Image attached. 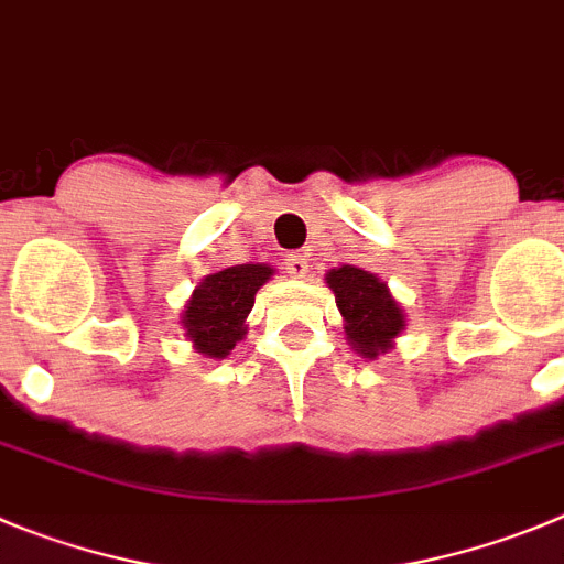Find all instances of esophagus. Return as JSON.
Masks as SVG:
<instances>
[{
    "label": "esophagus",
    "mask_w": 564,
    "mask_h": 564,
    "mask_svg": "<svg viewBox=\"0 0 564 564\" xmlns=\"http://www.w3.org/2000/svg\"><path fill=\"white\" fill-rule=\"evenodd\" d=\"M310 262H307V254H288L285 257V271L291 273V276L302 279L304 273H307Z\"/></svg>",
    "instance_id": "obj_1"
}]
</instances>
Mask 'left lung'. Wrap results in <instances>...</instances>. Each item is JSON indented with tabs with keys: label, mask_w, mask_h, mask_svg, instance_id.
<instances>
[{
	"label": "left lung",
	"mask_w": 564,
	"mask_h": 564,
	"mask_svg": "<svg viewBox=\"0 0 564 564\" xmlns=\"http://www.w3.org/2000/svg\"><path fill=\"white\" fill-rule=\"evenodd\" d=\"M340 316L346 322V335L366 358H377L391 349V340L405 327L400 304L391 299L389 288L364 268L344 265L327 273Z\"/></svg>",
	"instance_id": "obj_1"
}]
</instances>
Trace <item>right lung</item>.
Masks as SVG:
<instances>
[{
  "mask_svg": "<svg viewBox=\"0 0 564 564\" xmlns=\"http://www.w3.org/2000/svg\"><path fill=\"white\" fill-rule=\"evenodd\" d=\"M271 273L268 265H231L206 276L195 288L181 324L198 346V352L226 358L235 349L237 340L246 335L242 322L254 307L257 291Z\"/></svg>",
  "mask_w": 564,
  "mask_h": 564,
  "instance_id": "1",
  "label": "right lung"
}]
</instances>
